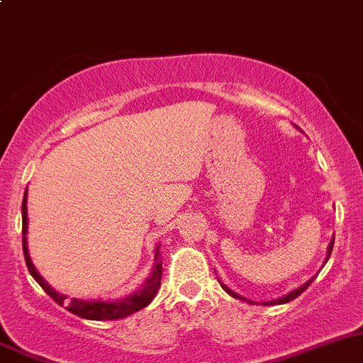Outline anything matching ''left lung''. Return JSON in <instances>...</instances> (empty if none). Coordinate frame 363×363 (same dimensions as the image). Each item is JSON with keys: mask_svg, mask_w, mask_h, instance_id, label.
<instances>
[{"mask_svg": "<svg viewBox=\"0 0 363 363\" xmlns=\"http://www.w3.org/2000/svg\"><path fill=\"white\" fill-rule=\"evenodd\" d=\"M333 242H335V237H333V239H331L330 246H328V257H326V260H328V258H330V255H331V250H333ZM312 281H313V278H312V279H308V281H306V283H303L301 287H298V289H294V291H292V292H289L287 296H283V298H278V299H272V301H267V303H264V305H283V303H289V301H292V299H296V298H298V296L301 294V292H305V291H306V287H308V285H310V283H312ZM220 287H223L224 291L228 292V294H230V296H233V298H235V299H242V301H247V303H251L250 299L242 298V296H239V294H237V292L230 291V289H228L226 285H223V283H220ZM251 305H255V303H251Z\"/></svg>", "mask_w": 363, "mask_h": 363, "instance_id": "obj_1", "label": "left lung"}]
</instances>
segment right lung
Returning a JSON list of instances; mask_svg holds the SVG:
<instances>
[{"label": "right lung", "mask_w": 363, "mask_h": 363, "mask_svg": "<svg viewBox=\"0 0 363 363\" xmlns=\"http://www.w3.org/2000/svg\"><path fill=\"white\" fill-rule=\"evenodd\" d=\"M23 253L24 260H26V267H28L30 274L33 276L40 287L44 289L48 296L53 299L55 303H58L60 306L65 305V308L69 310L74 315L82 317V319H91V320H113V319H123V317L132 315V313L139 312L144 306L150 305L153 301V298L157 296L158 289H160V279H162V264L158 262V247L157 253H155V267L151 271L150 278L144 281L143 289H139L137 292H133L132 296L123 299H116V301H82V299H71L69 303H65V296L58 294L57 291L48 285L44 281L43 276L37 272L35 265L32 264V258L28 255V246H26V230H28V212H26V192H24L23 199Z\"/></svg>", "instance_id": "1"}]
</instances>
